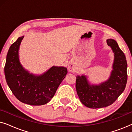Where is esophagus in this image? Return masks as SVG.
Wrapping results in <instances>:
<instances>
[{
  "mask_svg": "<svg viewBox=\"0 0 132 132\" xmlns=\"http://www.w3.org/2000/svg\"><path fill=\"white\" fill-rule=\"evenodd\" d=\"M68 70H69L70 71H73L75 70V67L72 64H70L68 65Z\"/></svg>",
  "mask_w": 132,
  "mask_h": 132,
  "instance_id": "esophagus-1",
  "label": "esophagus"
}]
</instances>
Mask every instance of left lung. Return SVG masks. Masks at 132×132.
I'll return each instance as SVG.
<instances>
[{"label": "left lung", "instance_id": "8db88e82", "mask_svg": "<svg viewBox=\"0 0 132 132\" xmlns=\"http://www.w3.org/2000/svg\"><path fill=\"white\" fill-rule=\"evenodd\" d=\"M115 54L113 70L109 80L99 85H90L85 76H77L76 89L80 102L93 109L111 105L121 94L127 80V61L123 52L115 40H107Z\"/></svg>", "mask_w": 132, "mask_h": 132}]
</instances>
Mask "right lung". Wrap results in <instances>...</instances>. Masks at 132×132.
Returning <instances> with one entry per match:
<instances>
[{"mask_svg": "<svg viewBox=\"0 0 132 132\" xmlns=\"http://www.w3.org/2000/svg\"><path fill=\"white\" fill-rule=\"evenodd\" d=\"M23 37H19L9 48L4 68L5 79L12 93L21 102L30 105H43L53 98L65 77L67 69L52 67L39 76L30 75L22 67L19 59L18 52Z\"/></svg>", "mask_w": 132, "mask_h": 132, "instance_id": "right-lung-1", "label": "right lung"}]
</instances>
